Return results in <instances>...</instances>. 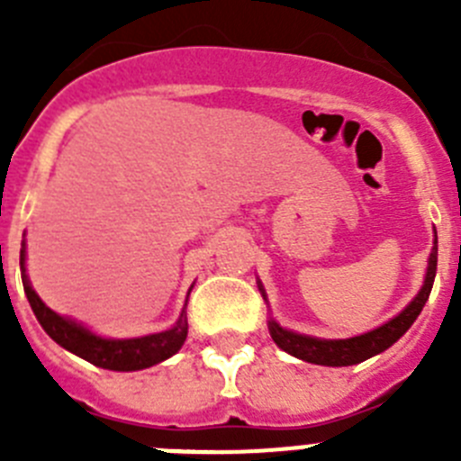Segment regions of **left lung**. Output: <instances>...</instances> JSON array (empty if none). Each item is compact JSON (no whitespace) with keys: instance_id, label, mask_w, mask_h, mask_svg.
I'll use <instances>...</instances> for the list:
<instances>
[{"instance_id":"8db88e82","label":"left lung","mask_w":461,"mask_h":461,"mask_svg":"<svg viewBox=\"0 0 461 461\" xmlns=\"http://www.w3.org/2000/svg\"><path fill=\"white\" fill-rule=\"evenodd\" d=\"M438 240L437 230H434V247H431L429 260H427L425 281H422L418 295L406 304L397 316L388 321V323L378 325V328L362 332L357 337H348V339H321V337L300 335L293 330L281 328L275 319L267 321V330L270 337L281 351H286L288 356L297 357V360L312 362V365H323V367H348V365H357L362 360L378 356L385 348L394 344L399 337L404 335L406 330L413 325V321L420 316L422 307H425L427 297H429L431 286H434V276H437V258H438ZM258 291L263 300H267L266 288L258 281Z\"/></svg>"}]
</instances>
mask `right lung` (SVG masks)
<instances>
[{
	"label": "right lung",
	"instance_id": "obj_1",
	"mask_svg": "<svg viewBox=\"0 0 461 461\" xmlns=\"http://www.w3.org/2000/svg\"><path fill=\"white\" fill-rule=\"evenodd\" d=\"M24 260H27V251H24L23 240V249H20V272H23L24 295L30 300L32 312H34L41 328L48 332V337H50L52 341H57L62 348H67L68 353H73V356L83 357V360L92 362L96 367L113 369V372H138V369H148L152 367V365L168 360V357L175 356V353L182 348V344H185L186 332H189V323H186L185 312L186 303L177 323H175L173 328L164 330V332H154V335L145 337H131V339L101 337L96 335V332H92L89 328H85L83 323H78V321L68 319V316H59L57 312H52V309L41 300L39 293L32 288Z\"/></svg>",
	"mask_w": 461,
	"mask_h": 461
}]
</instances>
